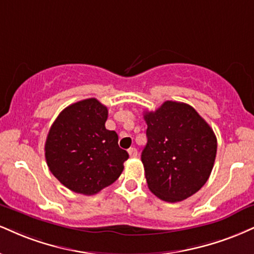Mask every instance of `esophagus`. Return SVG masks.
Instances as JSON below:
<instances>
[{
  "instance_id": "34e87169",
  "label": "esophagus",
  "mask_w": 254,
  "mask_h": 254,
  "mask_svg": "<svg viewBox=\"0 0 254 254\" xmlns=\"http://www.w3.org/2000/svg\"><path fill=\"white\" fill-rule=\"evenodd\" d=\"M129 155H130V157H137V155H138V151H137L136 148H130L129 149Z\"/></svg>"
}]
</instances>
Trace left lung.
<instances>
[{
  "mask_svg": "<svg viewBox=\"0 0 254 254\" xmlns=\"http://www.w3.org/2000/svg\"><path fill=\"white\" fill-rule=\"evenodd\" d=\"M144 121L148 142L140 158L149 189L167 202L191 196L214 166V131L193 106L173 100L144 112Z\"/></svg>",
  "mask_w": 254,
  "mask_h": 254,
  "instance_id": "obj_1",
  "label": "left lung"
}]
</instances>
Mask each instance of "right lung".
Masks as SVG:
<instances>
[{
    "instance_id": "1",
    "label": "right lung",
    "mask_w": 254,
    "mask_h": 254,
    "mask_svg": "<svg viewBox=\"0 0 254 254\" xmlns=\"http://www.w3.org/2000/svg\"><path fill=\"white\" fill-rule=\"evenodd\" d=\"M108 108L96 98L64 109L52 124L45 144L51 173L69 190L94 195L112 185L123 172L129 154L108 130Z\"/></svg>"
}]
</instances>
